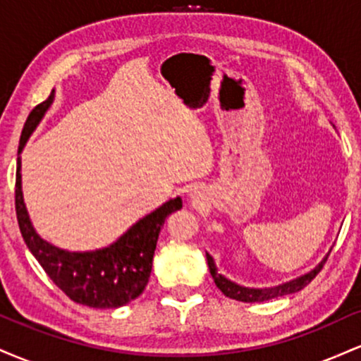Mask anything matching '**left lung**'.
<instances>
[{
    "mask_svg": "<svg viewBox=\"0 0 361 361\" xmlns=\"http://www.w3.org/2000/svg\"><path fill=\"white\" fill-rule=\"evenodd\" d=\"M329 252H331V250H329ZM329 252H327V255L324 256V259H322L321 263L314 268V270H310L309 273H305V275L299 276V279H293V280L287 281V283L276 285V287H270V288H250V287H243V285H238V283H234V281L227 280L226 276H222L221 273L217 271V267H215L214 258L209 255V252H207V263H209L210 275H212L215 285H217V288L221 290L224 295L229 297V299L239 300V302H264V300L276 299V297L288 295V293H295L304 287H307L310 281L316 279L317 273L322 270V267H324Z\"/></svg>",
    "mask_w": 361,
    "mask_h": 361,
    "instance_id": "obj_1",
    "label": "left lung"
}]
</instances>
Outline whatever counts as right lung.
<instances>
[{
	"label": "right lung",
	"instance_id": "1",
	"mask_svg": "<svg viewBox=\"0 0 361 361\" xmlns=\"http://www.w3.org/2000/svg\"><path fill=\"white\" fill-rule=\"evenodd\" d=\"M54 102V90L47 100L37 105L25 122L16 157L15 209L20 233L49 279L76 304L94 309H117L137 299L146 288L152 270L156 243L161 227L183 202L173 198L137 221L109 247L97 251L71 252L52 246L35 233L22 193V159L20 152Z\"/></svg>",
	"mask_w": 361,
	"mask_h": 361
}]
</instances>
